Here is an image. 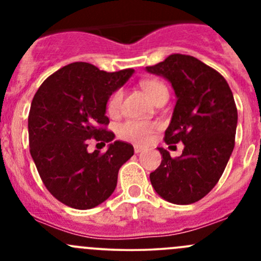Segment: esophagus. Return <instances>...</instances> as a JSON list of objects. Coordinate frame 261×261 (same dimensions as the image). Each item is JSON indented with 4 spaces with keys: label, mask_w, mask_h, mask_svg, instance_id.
<instances>
[{
    "label": "esophagus",
    "mask_w": 261,
    "mask_h": 261,
    "mask_svg": "<svg viewBox=\"0 0 261 261\" xmlns=\"http://www.w3.org/2000/svg\"><path fill=\"white\" fill-rule=\"evenodd\" d=\"M134 151H135L136 154H139V152L143 151V146H140V145H134Z\"/></svg>",
    "instance_id": "1"
}]
</instances>
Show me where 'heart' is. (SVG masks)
<instances>
[{
	"label": "heart",
	"instance_id": "obj_1",
	"mask_svg": "<svg viewBox=\"0 0 261 261\" xmlns=\"http://www.w3.org/2000/svg\"><path fill=\"white\" fill-rule=\"evenodd\" d=\"M140 86L154 102L162 97L168 96L167 87L158 80H144L140 82ZM121 102H122V91L116 89L107 99L106 109L109 115L116 116L118 114ZM155 127H156V125L154 122H150V121L127 120L118 125L117 134L123 140L133 141L136 144H145L151 138V134L155 130Z\"/></svg>",
	"mask_w": 261,
	"mask_h": 261
}]
</instances>
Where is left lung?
I'll list each match as a JSON object with an SVG mask.
<instances>
[{
    "instance_id": "left-lung-1",
    "label": "left lung",
    "mask_w": 261,
    "mask_h": 261,
    "mask_svg": "<svg viewBox=\"0 0 261 261\" xmlns=\"http://www.w3.org/2000/svg\"><path fill=\"white\" fill-rule=\"evenodd\" d=\"M147 72L163 75L177 96L165 144H184L180 156L158 147L159 168L150 173L156 193L170 203L191 204L217 184L235 146L238 109L225 78L197 58L172 54Z\"/></svg>"
}]
</instances>
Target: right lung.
I'll return each instance as SVG.
<instances>
[{"label": "right lung", "mask_w": 261, "mask_h": 261, "mask_svg": "<svg viewBox=\"0 0 261 261\" xmlns=\"http://www.w3.org/2000/svg\"><path fill=\"white\" fill-rule=\"evenodd\" d=\"M134 69L105 72L77 62L41 83L29 112V145L46 189L62 203L89 210L106 201L117 184L118 169L134 155L131 144L115 141L106 152L87 151L88 141L114 140L107 130V99Z\"/></svg>", "instance_id": "right-lung-1"}]
</instances>
